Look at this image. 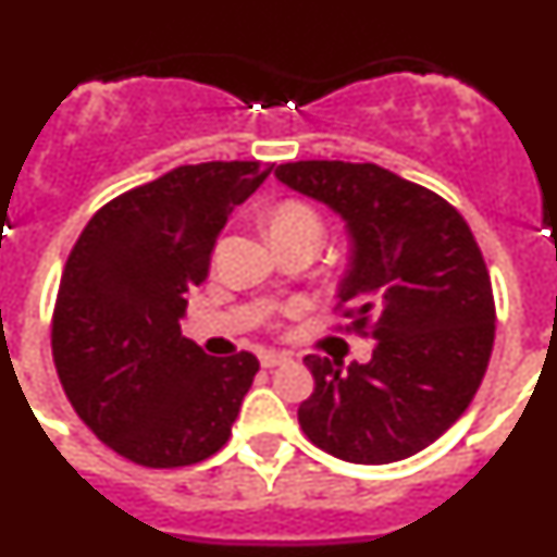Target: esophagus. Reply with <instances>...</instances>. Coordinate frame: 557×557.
Returning a JSON list of instances; mask_svg holds the SVG:
<instances>
[{
  "mask_svg": "<svg viewBox=\"0 0 557 557\" xmlns=\"http://www.w3.org/2000/svg\"><path fill=\"white\" fill-rule=\"evenodd\" d=\"M259 362H262V368H275V366H282V362H287V357L284 354H273V351H264L262 357H259Z\"/></svg>",
  "mask_w": 557,
  "mask_h": 557,
  "instance_id": "1",
  "label": "esophagus"
}]
</instances>
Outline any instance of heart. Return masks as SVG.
I'll return each mask as SVG.
<instances>
[{
  "label": "heart",
  "instance_id": "obj_1",
  "mask_svg": "<svg viewBox=\"0 0 557 557\" xmlns=\"http://www.w3.org/2000/svg\"><path fill=\"white\" fill-rule=\"evenodd\" d=\"M284 234H314L323 236V223L321 214L312 209V206L301 203V200H287V203L275 206L273 214H270V236H284ZM304 304L293 301L282 309V314H295L301 312Z\"/></svg>",
  "mask_w": 557,
  "mask_h": 557
}]
</instances>
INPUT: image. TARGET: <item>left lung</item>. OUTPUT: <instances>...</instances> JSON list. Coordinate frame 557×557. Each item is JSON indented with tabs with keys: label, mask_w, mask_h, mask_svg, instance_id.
<instances>
[{
	"label": "left lung",
	"mask_w": 557,
	"mask_h": 557,
	"mask_svg": "<svg viewBox=\"0 0 557 557\" xmlns=\"http://www.w3.org/2000/svg\"><path fill=\"white\" fill-rule=\"evenodd\" d=\"M275 178L346 220L339 329L376 339L368 366L304 359L314 391L298 424L339 460L412 457L466 412L488 368L496 307L480 245L455 206L376 164L293 161Z\"/></svg>",
	"instance_id": "left-lung-1"
}]
</instances>
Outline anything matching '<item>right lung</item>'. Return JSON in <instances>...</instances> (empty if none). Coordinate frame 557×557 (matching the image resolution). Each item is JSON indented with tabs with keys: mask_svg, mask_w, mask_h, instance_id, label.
Instances as JSON below:
<instances>
[{
	"mask_svg": "<svg viewBox=\"0 0 557 557\" xmlns=\"http://www.w3.org/2000/svg\"><path fill=\"white\" fill-rule=\"evenodd\" d=\"M270 172L262 161L175 166L108 200L77 236L52 309V359L69 405L125 460L181 469L231 437L259 359L209 357L181 321L225 220Z\"/></svg>",
	"mask_w": 557,
	"mask_h": 557,
	"instance_id": "add662e5",
	"label": "right lung"
}]
</instances>
